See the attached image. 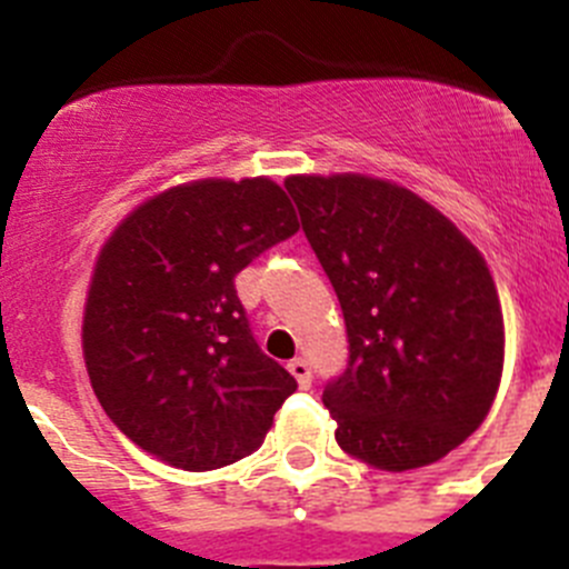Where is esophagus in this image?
Instances as JSON below:
<instances>
[{"label": "esophagus", "instance_id": "esophagus-1", "mask_svg": "<svg viewBox=\"0 0 569 569\" xmlns=\"http://www.w3.org/2000/svg\"><path fill=\"white\" fill-rule=\"evenodd\" d=\"M288 370L293 373V379L299 381V387H310V381H313V370H310V365L305 359L288 361Z\"/></svg>", "mask_w": 569, "mask_h": 569}]
</instances>
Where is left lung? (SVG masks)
Here are the masks:
<instances>
[{
	"instance_id": "8db88e82",
	"label": "left lung",
	"mask_w": 569,
	"mask_h": 569,
	"mask_svg": "<svg viewBox=\"0 0 569 569\" xmlns=\"http://www.w3.org/2000/svg\"><path fill=\"white\" fill-rule=\"evenodd\" d=\"M345 313L350 359L321 401L376 470L433 465L490 413L505 319L485 256L413 190L361 173L288 176Z\"/></svg>"
}]
</instances>
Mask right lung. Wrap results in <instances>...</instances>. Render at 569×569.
<instances>
[{
	"label": "right lung",
	"mask_w": 569,
	"mask_h": 569,
	"mask_svg": "<svg viewBox=\"0 0 569 569\" xmlns=\"http://www.w3.org/2000/svg\"><path fill=\"white\" fill-rule=\"evenodd\" d=\"M296 230L288 193L256 176L176 184L104 241L84 301V367L144 453L204 472L264 441L296 379L256 345L233 279Z\"/></svg>",
	"instance_id": "1"
}]
</instances>
